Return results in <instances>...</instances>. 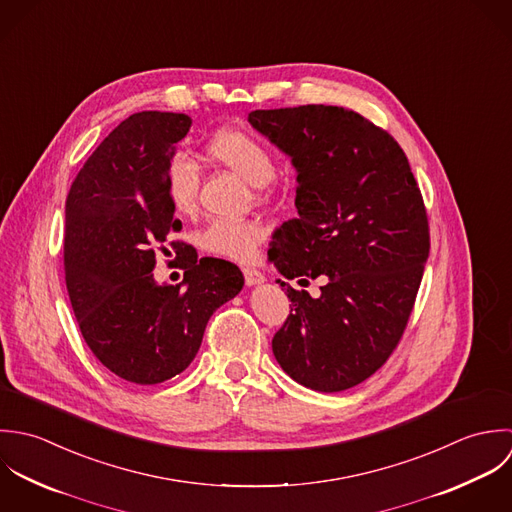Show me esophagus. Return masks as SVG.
<instances>
[{
    "label": "esophagus",
    "mask_w": 512,
    "mask_h": 512,
    "mask_svg": "<svg viewBox=\"0 0 512 512\" xmlns=\"http://www.w3.org/2000/svg\"><path fill=\"white\" fill-rule=\"evenodd\" d=\"M243 279H245V285H247V287H255V285H261V283L265 281L263 273H259V271H255V269H249V267L243 269Z\"/></svg>",
    "instance_id": "obj_1"
}]
</instances>
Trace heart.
Listing matches in <instances>:
<instances>
[{"label": "heart", "mask_w": 512, "mask_h": 512, "mask_svg": "<svg viewBox=\"0 0 512 512\" xmlns=\"http://www.w3.org/2000/svg\"><path fill=\"white\" fill-rule=\"evenodd\" d=\"M207 154L251 186H259L261 196L269 198L273 194L269 182L277 172L275 156L253 134L233 128L221 130L207 142ZM164 188L168 202L178 213H194L200 194L198 168L188 158L174 156L166 166ZM263 237L265 229L255 219H213L200 231L198 243L211 255L247 261Z\"/></svg>", "instance_id": "1"}]
</instances>
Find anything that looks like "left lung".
Wrapping results in <instances>:
<instances>
[{"label": "left lung", "mask_w": 512, "mask_h": 512, "mask_svg": "<svg viewBox=\"0 0 512 512\" xmlns=\"http://www.w3.org/2000/svg\"><path fill=\"white\" fill-rule=\"evenodd\" d=\"M249 122L299 172V215L273 233L269 261L305 287L324 281L318 299L279 281L291 314L273 354L310 390L354 388L396 350L429 257L408 158L394 136L342 106L253 110Z\"/></svg>", "instance_id": "1"}]
</instances>
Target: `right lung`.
Listing matches in <instances>:
<instances>
[{
  "label": "right lung",
  "instance_id": "add662e5",
  "mask_svg": "<svg viewBox=\"0 0 512 512\" xmlns=\"http://www.w3.org/2000/svg\"><path fill=\"white\" fill-rule=\"evenodd\" d=\"M190 126L180 112L128 116L89 156L65 204V283L81 334L104 368L140 386L184 372L209 316L243 289L237 265L198 259L182 241L170 245L185 289L152 275L156 253L182 229L164 174Z\"/></svg>",
  "mask_w": 512,
  "mask_h": 512
}]
</instances>
